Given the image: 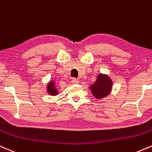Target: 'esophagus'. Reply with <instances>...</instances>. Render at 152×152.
Segmentation results:
<instances>
[{
    "label": "esophagus",
    "instance_id": "obj_1",
    "mask_svg": "<svg viewBox=\"0 0 152 152\" xmlns=\"http://www.w3.org/2000/svg\"><path fill=\"white\" fill-rule=\"evenodd\" d=\"M79 83V81L77 79V78H72V80H71V83H74V84H77V83Z\"/></svg>",
    "mask_w": 152,
    "mask_h": 152
}]
</instances>
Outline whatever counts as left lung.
I'll list each match as a JSON object with an SVG mask.
<instances>
[{
	"label": "left lung",
	"instance_id": "1",
	"mask_svg": "<svg viewBox=\"0 0 152 152\" xmlns=\"http://www.w3.org/2000/svg\"><path fill=\"white\" fill-rule=\"evenodd\" d=\"M112 88V81L106 75L99 74L96 81L90 86L92 94L96 99L104 98L110 94Z\"/></svg>",
	"mask_w": 152,
	"mask_h": 152
}]
</instances>
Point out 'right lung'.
I'll return each mask as SVG.
<instances>
[{
    "mask_svg": "<svg viewBox=\"0 0 152 152\" xmlns=\"http://www.w3.org/2000/svg\"><path fill=\"white\" fill-rule=\"evenodd\" d=\"M47 91L48 93L52 96H56L58 94V91L55 87V83L53 81H50L48 85H47Z\"/></svg>",
    "mask_w": 152,
    "mask_h": 152,
    "instance_id": "add662e5",
    "label": "right lung"
}]
</instances>
